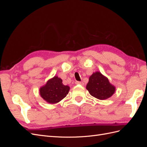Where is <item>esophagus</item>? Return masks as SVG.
<instances>
[{
    "label": "esophagus",
    "instance_id": "1",
    "mask_svg": "<svg viewBox=\"0 0 147 147\" xmlns=\"http://www.w3.org/2000/svg\"><path fill=\"white\" fill-rule=\"evenodd\" d=\"M75 84H81V85H83L84 83L82 82H75Z\"/></svg>",
    "mask_w": 147,
    "mask_h": 147
}]
</instances>
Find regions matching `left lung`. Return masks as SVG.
<instances>
[{
	"mask_svg": "<svg viewBox=\"0 0 147 147\" xmlns=\"http://www.w3.org/2000/svg\"><path fill=\"white\" fill-rule=\"evenodd\" d=\"M86 89L92 96L100 100L109 98L115 91V88L110 83L108 78L99 72L90 76Z\"/></svg>",
	"mask_w": 147,
	"mask_h": 147,
	"instance_id": "1",
	"label": "left lung"
}]
</instances>
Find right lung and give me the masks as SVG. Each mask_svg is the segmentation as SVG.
Masks as SVG:
<instances>
[{
    "label": "right lung",
    "instance_id": "obj_1",
    "mask_svg": "<svg viewBox=\"0 0 147 147\" xmlns=\"http://www.w3.org/2000/svg\"><path fill=\"white\" fill-rule=\"evenodd\" d=\"M69 90V86L64 85L63 80L55 76L48 80L45 86L40 88V94L48 103L56 104L64 98Z\"/></svg>",
    "mask_w": 147,
    "mask_h": 147
}]
</instances>
